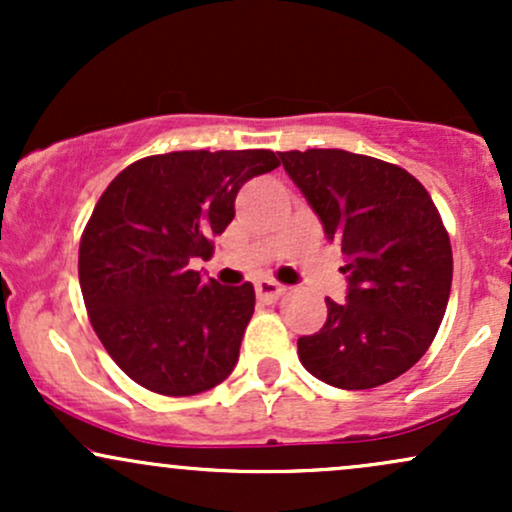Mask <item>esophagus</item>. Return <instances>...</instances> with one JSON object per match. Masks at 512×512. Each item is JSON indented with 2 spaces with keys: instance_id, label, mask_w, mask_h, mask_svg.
Segmentation results:
<instances>
[{
  "instance_id": "obj_1",
  "label": "esophagus",
  "mask_w": 512,
  "mask_h": 512,
  "mask_svg": "<svg viewBox=\"0 0 512 512\" xmlns=\"http://www.w3.org/2000/svg\"><path fill=\"white\" fill-rule=\"evenodd\" d=\"M255 291H257V298H260V301L276 303L286 293V286L276 284V281L262 279V281H257V284H255Z\"/></svg>"
}]
</instances>
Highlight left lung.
Listing matches in <instances>:
<instances>
[{
    "mask_svg": "<svg viewBox=\"0 0 512 512\" xmlns=\"http://www.w3.org/2000/svg\"><path fill=\"white\" fill-rule=\"evenodd\" d=\"M344 252L349 293L298 339L308 373L342 390L399 378L426 354L448 308L452 248L426 187L395 163L344 149L279 154Z\"/></svg>",
    "mask_w": 512,
    "mask_h": 512,
    "instance_id": "left-lung-1",
    "label": "left lung"
}]
</instances>
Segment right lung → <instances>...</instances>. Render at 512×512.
Returning <instances> with one entry per match:
<instances>
[{
  "label": "right lung",
  "instance_id": "obj_1",
  "mask_svg": "<svg viewBox=\"0 0 512 512\" xmlns=\"http://www.w3.org/2000/svg\"><path fill=\"white\" fill-rule=\"evenodd\" d=\"M274 168L269 149L170 151L105 187L81 233L79 284L98 339L137 385L187 397L231 375L255 289L204 281L190 260H209L240 187Z\"/></svg>",
  "mask_w": 512,
  "mask_h": 512
}]
</instances>
